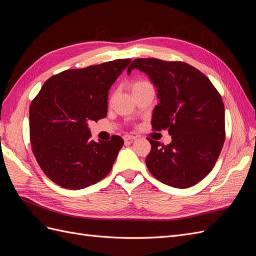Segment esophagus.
I'll return each instance as SVG.
<instances>
[{
    "label": "esophagus",
    "mask_w": 256,
    "mask_h": 256,
    "mask_svg": "<svg viewBox=\"0 0 256 256\" xmlns=\"http://www.w3.org/2000/svg\"><path fill=\"white\" fill-rule=\"evenodd\" d=\"M136 136H130V134L124 136V140H125L126 142H132L136 140Z\"/></svg>",
    "instance_id": "1"
}]
</instances>
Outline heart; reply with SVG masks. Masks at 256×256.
<instances>
[{
	"label": "heart",
	"instance_id": "b5f03b06",
	"mask_svg": "<svg viewBox=\"0 0 256 256\" xmlns=\"http://www.w3.org/2000/svg\"><path fill=\"white\" fill-rule=\"evenodd\" d=\"M146 84H148V82L144 81V80H136V81H134L132 83H131V90H132V92H136V90L145 86Z\"/></svg>",
	"mask_w": 256,
	"mask_h": 256
}]
</instances>
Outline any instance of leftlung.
<instances>
[{"label":"left lung","mask_w":256,"mask_h":256,"mask_svg":"<svg viewBox=\"0 0 256 256\" xmlns=\"http://www.w3.org/2000/svg\"><path fill=\"white\" fill-rule=\"evenodd\" d=\"M134 68L148 76L158 90L152 129H168L172 136L168 145L147 138L152 144L147 168L171 187H192L212 171L226 140L219 92L204 74L184 62L136 58L127 74Z\"/></svg>","instance_id":"8db88e82"}]
</instances>
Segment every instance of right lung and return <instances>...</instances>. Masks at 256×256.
<instances>
[{
    "instance_id": "1",
    "label": "right lung",
    "mask_w": 256,
    "mask_h": 256,
    "mask_svg": "<svg viewBox=\"0 0 256 256\" xmlns=\"http://www.w3.org/2000/svg\"><path fill=\"white\" fill-rule=\"evenodd\" d=\"M130 58L68 69L44 82L30 106V138L34 156L50 180L79 190L110 173L124 140L90 138L88 124L104 118L111 85Z\"/></svg>"
}]
</instances>
